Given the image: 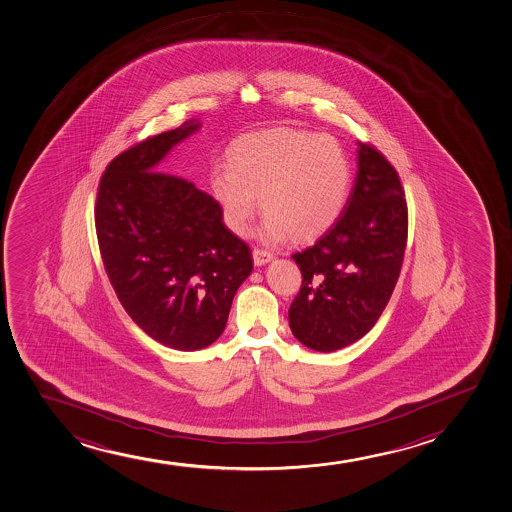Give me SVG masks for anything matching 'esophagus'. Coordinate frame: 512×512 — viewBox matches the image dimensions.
<instances>
[{"label":"esophagus","mask_w":512,"mask_h":512,"mask_svg":"<svg viewBox=\"0 0 512 512\" xmlns=\"http://www.w3.org/2000/svg\"><path fill=\"white\" fill-rule=\"evenodd\" d=\"M253 259L254 265L263 266L266 265V263H270L271 259H273V254L268 253L265 249H258V247H256L253 251Z\"/></svg>","instance_id":"esophagus-1"}]
</instances>
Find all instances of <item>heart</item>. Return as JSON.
Instances as JSON below:
<instances>
[{
	"instance_id": "obj_1",
	"label": "heart",
	"mask_w": 512,
	"mask_h": 512,
	"mask_svg": "<svg viewBox=\"0 0 512 512\" xmlns=\"http://www.w3.org/2000/svg\"><path fill=\"white\" fill-rule=\"evenodd\" d=\"M352 179V162L333 136L275 128L237 138L227 152V167L210 174V189L234 234H246L259 197L268 213L263 237L280 241L290 234L307 242L338 222Z\"/></svg>"
}]
</instances>
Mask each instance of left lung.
Instances as JSON below:
<instances>
[{
    "mask_svg": "<svg viewBox=\"0 0 512 512\" xmlns=\"http://www.w3.org/2000/svg\"><path fill=\"white\" fill-rule=\"evenodd\" d=\"M400 177L382 153L357 148V177L341 217L316 244L292 254L302 273L288 309L295 338L335 352L367 335L400 277L408 212Z\"/></svg>",
    "mask_w": 512,
    "mask_h": 512,
    "instance_id": "1",
    "label": "left lung"
}]
</instances>
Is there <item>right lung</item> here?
Wrapping results in <instances>:
<instances>
[{
  "label": "right lung",
  "mask_w": 512,
  "mask_h": 512,
  "mask_svg": "<svg viewBox=\"0 0 512 512\" xmlns=\"http://www.w3.org/2000/svg\"><path fill=\"white\" fill-rule=\"evenodd\" d=\"M200 128L189 119L118 155L95 205L100 254L124 311L150 338L183 352L218 340L237 288L253 271L251 249L225 227L217 201L157 172Z\"/></svg>",
  "instance_id": "right-lung-1"
}]
</instances>
